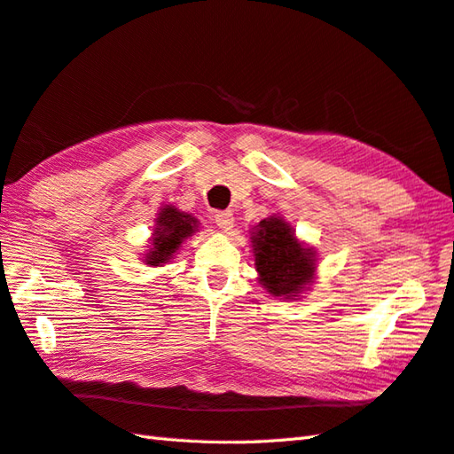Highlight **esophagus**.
Here are the masks:
<instances>
[{
	"label": "esophagus",
	"instance_id": "esophagus-1",
	"mask_svg": "<svg viewBox=\"0 0 454 454\" xmlns=\"http://www.w3.org/2000/svg\"><path fill=\"white\" fill-rule=\"evenodd\" d=\"M215 224L223 230H230L231 226H234V215H231L230 211H216Z\"/></svg>",
	"mask_w": 454,
	"mask_h": 454
}]
</instances>
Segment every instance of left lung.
<instances>
[{
    "label": "left lung",
    "mask_w": 454,
    "mask_h": 454,
    "mask_svg": "<svg viewBox=\"0 0 454 454\" xmlns=\"http://www.w3.org/2000/svg\"><path fill=\"white\" fill-rule=\"evenodd\" d=\"M254 243V266L259 280L276 297H295L315 274V253L294 238V231L280 216L259 223Z\"/></svg>",
    "instance_id": "left-lung-1"
}]
</instances>
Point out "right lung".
I'll return each instance as SVG.
<instances>
[{"label": "right lung", "instance_id": "add662e5", "mask_svg": "<svg viewBox=\"0 0 454 454\" xmlns=\"http://www.w3.org/2000/svg\"><path fill=\"white\" fill-rule=\"evenodd\" d=\"M197 220L190 215L176 211L174 207L160 208L157 218V228L153 231V243L145 257V262L151 266H159L172 259V254L176 253L180 243L192 236L195 231Z\"/></svg>", "mask_w": 454, "mask_h": 454}]
</instances>
